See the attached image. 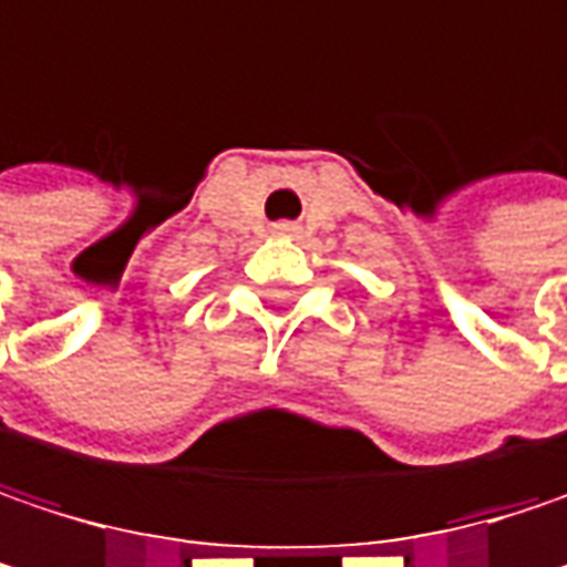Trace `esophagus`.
Masks as SVG:
<instances>
[{
	"instance_id": "34e87169",
	"label": "esophagus",
	"mask_w": 567,
	"mask_h": 567,
	"mask_svg": "<svg viewBox=\"0 0 567 567\" xmlns=\"http://www.w3.org/2000/svg\"><path fill=\"white\" fill-rule=\"evenodd\" d=\"M295 227L291 224H276V234H291Z\"/></svg>"
}]
</instances>
